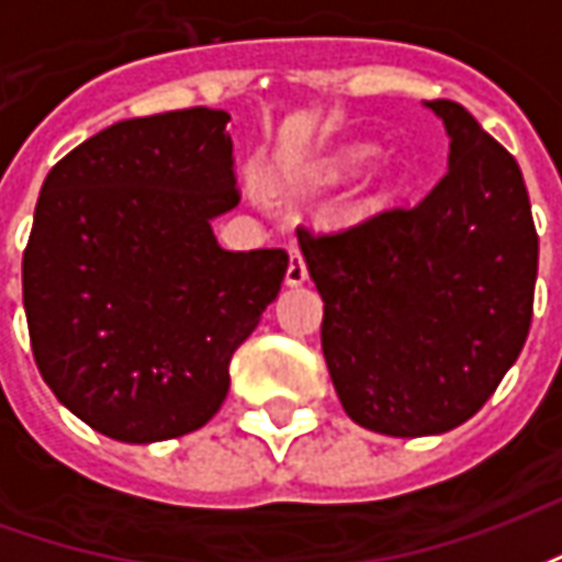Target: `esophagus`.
I'll return each mask as SVG.
<instances>
[{
	"label": "esophagus",
	"instance_id": "esophagus-1",
	"mask_svg": "<svg viewBox=\"0 0 562 562\" xmlns=\"http://www.w3.org/2000/svg\"><path fill=\"white\" fill-rule=\"evenodd\" d=\"M310 280V270H306V261L301 256L297 244H289V270H285V282L289 285H304Z\"/></svg>",
	"mask_w": 562,
	"mask_h": 562
}]
</instances>
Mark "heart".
<instances>
[{"instance_id":"1","label":"heart","mask_w":562,"mask_h":562,"mask_svg":"<svg viewBox=\"0 0 562 562\" xmlns=\"http://www.w3.org/2000/svg\"><path fill=\"white\" fill-rule=\"evenodd\" d=\"M367 156H370V147H367V144H346V147H337L313 168V180L322 186L340 183V180H346L349 173H355L364 165ZM370 186H385V173H370Z\"/></svg>"}]
</instances>
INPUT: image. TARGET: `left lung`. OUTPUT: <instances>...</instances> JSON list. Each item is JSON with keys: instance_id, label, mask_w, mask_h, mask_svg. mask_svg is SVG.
Wrapping results in <instances>:
<instances>
[{"instance_id": "left-lung-1", "label": "left lung", "mask_w": 562, "mask_h": 562, "mask_svg": "<svg viewBox=\"0 0 562 562\" xmlns=\"http://www.w3.org/2000/svg\"><path fill=\"white\" fill-rule=\"evenodd\" d=\"M427 108L451 138L430 195L342 232L297 228L342 409L385 436L446 434L482 409L527 342L539 270L515 156L458 102Z\"/></svg>"}]
</instances>
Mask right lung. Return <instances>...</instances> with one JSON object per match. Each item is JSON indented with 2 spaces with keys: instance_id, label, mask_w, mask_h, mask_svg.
I'll list each match as a JSON object with an SVG mask.
<instances>
[{
  "instance_id": "add662e5",
  "label": "right lung",
  "mask_w": 562,
  "mask_h": 562,
  "mask_svg": "<svg viewBox=\"0 0 562 562\" xmlns=\"http://www.w3.org/2000/svg\"><path fill=\"white\" fill-rule=\"evenodd\" d=\"M232 116L123 120L56 161L23 252L35 364L56 401L120 442L220 413L237 346L280 294L285 249L228 252L210 220L237 195Z\"/></svg>"
}]
</instances>
